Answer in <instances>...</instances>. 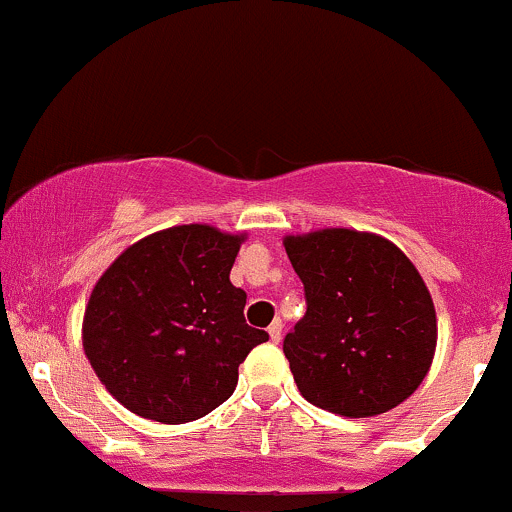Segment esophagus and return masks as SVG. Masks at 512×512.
Masks as SVG:
<instances>
[{
    "instance_id": "esophagus-1",
    "label": "esophagus",
    "mask_w": 512,
    "mask_h": 512,
    "mask_svg": "<svg viewBox=\"0 0 512 512\" xmlns=\"http://www.w3.org/2000/svg\"><path fill=\"white\" fill-rule=\"evenodd\" d=\"M280 332H283V324H280V320H276L268 327V337H271V342H280Z\"/></svg>"
}]
</instances>
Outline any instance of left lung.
<instances>
[{
	"mask_svg": "<svg viewBox=\"0 0 512 512\" xmlns=\"http://www.w3.org/2000/svg\"><path fill=\"white\" fill-rule=\"evenodd\" d=\"M307 312L285 334L302 398L342 417H373L415 393L432 366L437 315L412 261L354 229L285 236Z\"/></svg>",
	"mask_w": 512,
	"mask_h": 512,
	"instance_id": "1",
	"label": "left lung"
}]
</instances>
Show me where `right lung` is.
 Wrapping results in <instances>:
<instances>
[{
    "instance_id": "1",
    "label": "right lung",
    "mask_w": 512,
    "mask_h": 512,
    "mask_svg": "<svg viewBox=\"0 0 512 512\" xmlns=\"http://www.w3.org/2000/svg\"><path fill=\"white\" fill-rule=\"evenodd\" d=\"M244 234L183 224L136 241L92 290L82 346L126 410L163 422L205 417L234 393L239 364L268 334L244 320L229 271Z\"/></svg>"
}]
</instances>
